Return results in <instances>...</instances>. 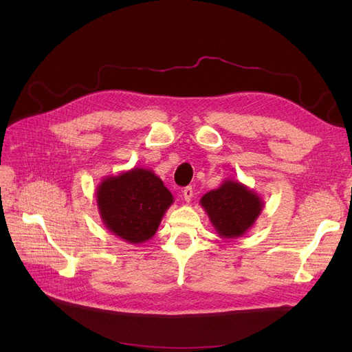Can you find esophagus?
<instances>
[{
  "mask_svg": "<svg viewBox=\"0 0 352 352\" xmlns=\"http://www.w3.org/2000/svg\"><path fill=\"white\" fill-rule=\"evenodd\" d=\"M182 194H184V199H185L186 202H189L190 199H192V197H194V189H192V186H186V188L182 190Z\"/></svg>",
  "mask_w": 352,
  "mask_h": 352,
  "instance_id": "34e87169",
  "label": "esophagus"
}]
</instances>
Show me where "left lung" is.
Masks as SVG:
<instances>
[{
	"mask_svg": "<svg viewBox=\"0 0 352 352\" xmlns=\"http://www.w3.org/2000/svg\"><path fill=\"white\" fill-rule=\"evenodd\" d=\"M223 239H235L250 230L264 208L261 197L252 189L233 179H225L223 184L207 192L199 199Z\"/></svg>",
	"mask_w": 352,
	"mask_h": 352,
	"instance_id": "1",
	"label": "left lung"
}]
</instances>
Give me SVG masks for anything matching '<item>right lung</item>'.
<instances>
[{
	"instance_id": "1",
	"label": "right lung",
	"mask_w": 352,
	"mask_h": 352,
	"mask_svg": "<svg viewBox=\"0 0 352 352\" xmlns=\"http://www.w3.org/2000/svg\"><path fill=\"white\" fill-rule=\"evenodd\" d=\"M95 197L104 226L129 243L151 239L175 201L163 180L141 167L102 177Z\"/></svg>"
}]
</instances>
